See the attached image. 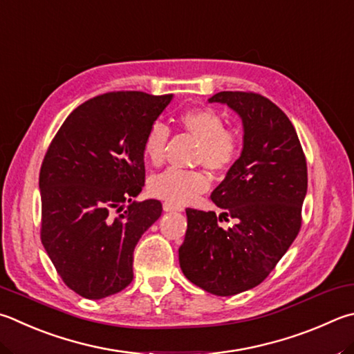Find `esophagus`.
I'll return each mask as SVG.
<instances>
[{"instance_id": "esophagus-1", "label": "esophagus", "mask_w": 354, "mask_h": 354, "mask_svg": "<svg viewBox=\"0 0 354 354\" xmlns=\"http://www.w3.org/2000/svg\"><path fill=\"white\" fill-rule=\"evenodd\" d=\"M162 207L165 212H176V210H181L179 207H176L175 204H170V203H164Z\"/></svg>"}]
</instances>
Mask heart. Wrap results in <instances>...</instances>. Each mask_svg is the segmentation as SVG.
<instances>
[{
	"label": "heart",
	"instance_id": "b5f03b06",
	"mask_svg": "<svg viewBox=\"0 0 354 354\" xmlns=\"http://www.w3.org/2000/svg\"><path fill=\"white\" fill-rule=\"evenodd\" d=\"M178 124L184 131L199 139L196 162L214 171L227 170L239 159L243 147L240 133L224 127L223 115L214 108H190L178 114ZM170 139L169 127L162 122H153L149 127L144 142V158L151 165H160L165 159L167 144ZM209 176L201 170L167 169L149 179V192L165 203L184 205L209 189Z\"/></svg>",
	"mask_w": 354,
	"mask_h": 354
}]
</instances>
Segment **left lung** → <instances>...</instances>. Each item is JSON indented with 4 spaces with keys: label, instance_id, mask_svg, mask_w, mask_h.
Masks as SVG:
<instances>
[{
    "label": "left lung",
    "instance_id": "1",
    "mask_svg": "<svg viewBox=\"0 0 354 354\" xmlns=\"http://www.w3.org/2000/svg\"><path fill=\"white\" fill-rule=\"evenodd\" d=\"M209 102L240 114L243 151L210 195L223 214L185 210L187 232L179 265L204 291L234 295L260 285L299 235L306 159L291 120L265 95L221 91ZM227 216L237 223L223 230L219 223Z\"/></svg>",
    "mask_w": 354,
    "mask_h": 354
}]
</instances>
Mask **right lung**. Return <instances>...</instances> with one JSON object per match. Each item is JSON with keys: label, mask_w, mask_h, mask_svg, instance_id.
<instances>
[{"label": "right lung", "mask_w": 354, "mask_h": 354, "mask_svg": "<svg viewBox=\"0 0 354 354\" xmlns=\"http://www.w3.org/2000/svg\"><path fill=\"white\" fill-rule=\"evenodd\" d=\"M171 97L95 95L68 115L48 147L40 239L57 274L82 297L104 299L131 283L134 248L162 214L158 199H133L145 183L142 142Z\"/></svg>", "instance_id": "1"}]
</instances>
